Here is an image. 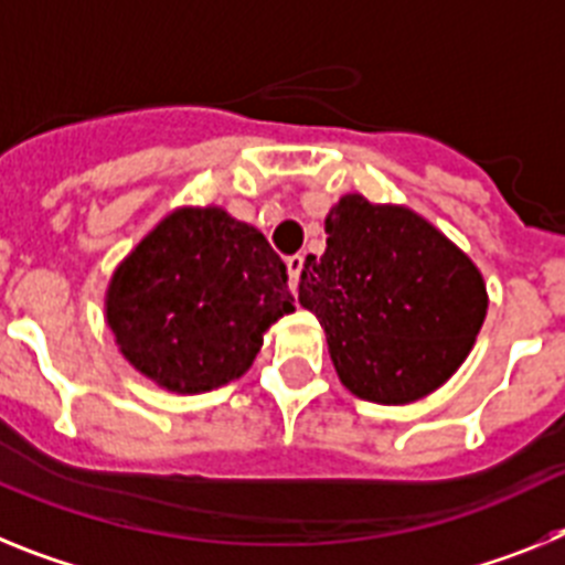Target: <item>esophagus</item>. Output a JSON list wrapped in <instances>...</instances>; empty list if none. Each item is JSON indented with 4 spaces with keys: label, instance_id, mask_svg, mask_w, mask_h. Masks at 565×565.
<instances>
[{
    "label": "esophagus",
    "instance_id": "obj_1",
    "mask_svg": "<svg viewBox=\"0 0 565 565\" xmlns=\"http://www.w3.org/2000/svg\"><path fill=\"white\" fill-rule=\"evenodd\" d=\"M301 269H303V255H289L287 273H289V287L292 289H298V281H301Z\"/></svg>",
    "mask_w": 565,
    "mask_h": 565
}]
</instances>
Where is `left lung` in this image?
Returning a JSON list of instances; mask_svg holds the SVG:
<instances>
[{
    "mask_svg": "<svg viewBox=\"0 0 565 565\" xmlns=\"http://www.w3.org/2000/svg\"><path fill=\"white\" fill-rule=\"evenodd\" d=\"M298 301L321 321L343 386L375 404L438 390L487 318L475 264L412 210L364 195L327 215V249L307 255Z\"/></svg>",
    "mask_w": 565,
    "mask_h": 565,
    "instance_id": "obj_1",
    "label": "left lung"
}]
</instances>
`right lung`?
<instances>
[{
  "label": "right lung",
  "instance_id": "add662e5",
  "mask_svg": "<svg viewBox=\"0 0 565 565\" xmlns=\"http://www.w3.org/2000/svg\"><path fill=\"white\" fill-rule=\"evenodd\" d=\"M287 264L224 210H179L116 269L107 323L130 364L173 392L244 375L262 335L292 312Z\"/></svg>",
  "mask_w": 565,
  "mask_h": 565
}]
</instances>
